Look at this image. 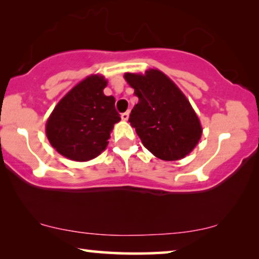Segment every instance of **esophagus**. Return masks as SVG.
Segmentation results:
<instances>
[{
	"mask_svg": "<svg viewBox=\"0 0 259 259\" xmlns=\"http://www.w3.org/2000/svg\"><path fill=\"white\" fill-rule=\"evenodd\" d=\"M128 118H130V111H127V112H125V113H122L121 114V119L122 120H128Z\"/></svg>",
	"mask_w": 259,
	"mask_h": 259,
	"instance_id": "1",
	"label": "esophagus"
}]
</instances>
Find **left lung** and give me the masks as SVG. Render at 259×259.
Returning <instances> with one entry per match:
<instances>
[{
	"label": "left lung",
	"mask_w": 259,
	"mask_h": 259,
	"mask_svg": "<svg viewBox=\"0 0 259 259\" xmlns=\"http://www.w3.org/2000/svg\"><path fill=\"white\" fill-rule=\"evenodd\" d=\"M125 80L139 98L128 121L152 154L166 161L179 160L196 147L200 121L182 91L158 69L126 73Z\"/></svg>",
	"instance_id": "left-lung-1"
}]
</instances>
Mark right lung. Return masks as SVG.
<instances>
[{
	"label": "right lung",
	"mask_w": 259,
	"mask_h": 259,
	"mask_svg": "<svg viewBox=\"0 0 259 259\" xmlns=\"http://www.w3.org/2000/svg\"><path fill=\"white\" fill-rule=\"evenodd\" d=\"M107 80L91 75L73 87L55 106L46 123L49 143L63 157L87 161L108 145L114 123L119 122L115 99L106 97Z\"/></svg>",
	"instance_id": "obj_1"
}]
</instances>
